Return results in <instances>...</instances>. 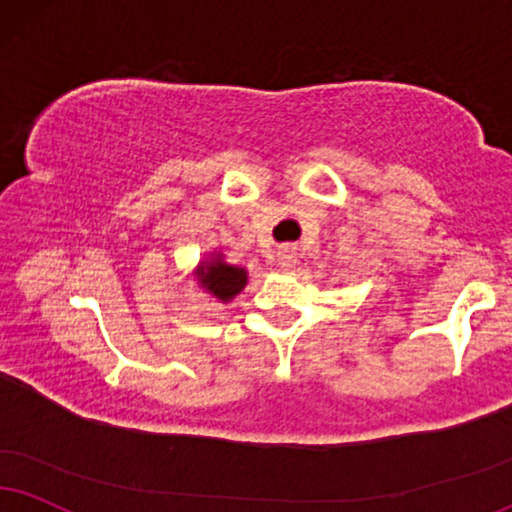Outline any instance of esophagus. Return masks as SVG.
I'll return each instance as SVG.
<instances>
[{
  "label": "esophagus",
  "mask_w": 512,
  "mask_h": 512,
  "mask_svg": "<svg viewBox=\"0 0 512 512\" xmlns=\"http://www.w3.org/2000/svg\"><path fill=\"white\" fill-rule=\"evenodd\" d=\"M294 263H296V254L292 249H282L280 254H277V266L280 268L289 270V268H294Z\"/></svg>",
  "instance_id": "obj_1"
}]
</instances>
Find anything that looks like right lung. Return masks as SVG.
<instances>
[{"instance_id":"1","label":"right lung","mask_w":512,"mask_h":512,"mask_svg":"<svg viewBox=\"0 0 512 512\" xmlns=\"http://www.w3.org/2000/svg\"><path fill=\"white\" fill-rule=\"evenodd\" d=\"M192 280L211 304H230L249 285V270L227 263L223 251H208L192 270Z\"/></svg>"}]
</instances>
